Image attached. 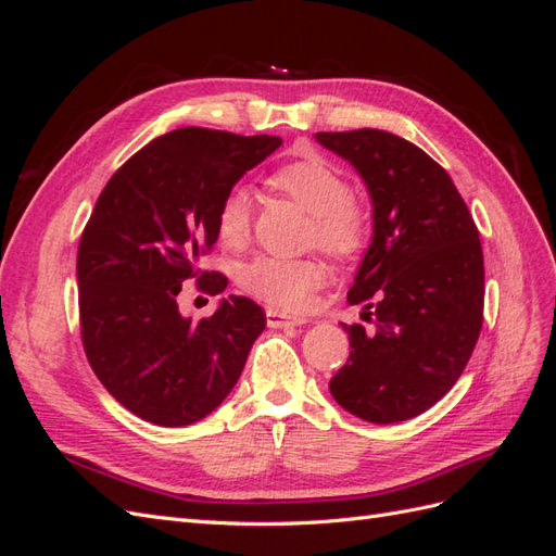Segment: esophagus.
Masks as SVG:
<instances>
[{
    "label": "esophagus",
    "instance_id": "1",
    "mask_svg": "<svg viewBox=\"0 0 556 556\" xmlns=\"http://www.w3.org/2000/svg\"><path fill=\"white\" fill-rule=\"evenodd\" d=\"M266 325L271 329H288V327H301L306 325V317L299 315H288L280 311H266Z\"/></svg>",
    "mask_w": 556,
    "mask_h": 556
}]
</instances>
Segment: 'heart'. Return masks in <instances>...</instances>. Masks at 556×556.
<instances>
[{
    "label": "heart",
    "instance_id": "heart-1",
    "mask_svg": "<svg viewBox=\"0 0 556 556\" xmlns=\"http://www.w3.org/2000/svg\"><path fill=\"white\" fill-rule=\"evenodd\" d=\"M271 185L313 215L315 239L333 257H350L366 241L364 213L350 201L348 180L319 157H304L280 166ZM250 231V194L233 188L217 208V233L227 245H239ZM325 280V268L315 260L257 257L241 271L248 294L264 304L299 311L306 306L311 292Z\"/></svg>",
    "mask_w": 556,
    "mask_h": 556
}]
</instances>
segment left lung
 I'll return each instance as SVG.
<instances>
[{
	"mask_svg": "<svg viewBox=\"0 0 556 556\" xmlns=\"http://www.w3.org/2000/svg\"><path fill=\"white\" fill-rule=\"evenodd\" d=\"M315 139L355 166L374 206L371 243L348 290V304L362 306L374 327L343 325L352 350L329 392L366 422H406L452 390L478 343L480 233L447 172L422 148L382 129Z\"/></svg>",
	"mask_w": 556,
	"mask_h": 556,
	"instance_id": "8db88e82",
	"label": "left lung"
}]
</instances>
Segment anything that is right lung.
<instances>
[{"label":"right lung","instance_id":"obj_1","mask_svg":"<svg viewBox=\"0 0 556 556\" xmlns=\"http://www.w3.org/2000/svg\"><path fill=\"white\" fill-rule=\"evenodd\" d=\"M280 137L180 127L117 169L83 229L76 260L80 336L94 376L127 410L157 427L211 415L237 384L266 315L252 299H220L204 319L178 311L188 278L220 294L223 274L199 271L217 241V208Z\"/></svg>","mask_w":556,"mask_h":556}]
</instances>
